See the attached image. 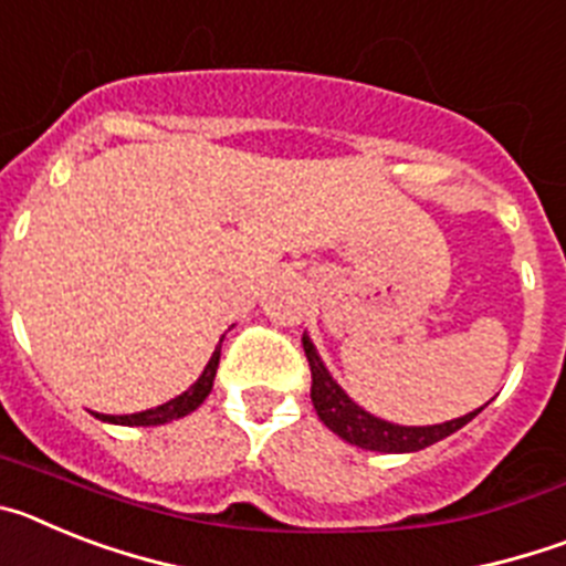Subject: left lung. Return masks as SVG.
I'll use <instances>...</instances> for the list:
<instances>
[{
    "label": "left lung",
    "mask_w": 566,
    "mask_h": 566,
    "mask_svg": "<svg viewBox=\"0 0 566 566\" xmlns=\"http://www.w3.org/2000/svg\"><path fill=\"white\" fill-rule=\"evenodd\" d=\"M303 348H306L308 365H312V402L314 411H317L319 422L326 424L328 431L337 433L339 439H345L348 444H357L363 451H377V453H413L422 451L428 444L439 442V439L451 437L459 428L470 422L473 417L484 411L464 413V417L448 419V422L439 424H397L388 422V419L374 417L371 411H365L363 405L354 402L348 394L343 391V385L332 377V371L326 368L323 357L314 348L312 337L303 334Z\"/></svg>",
    "instance_id": "8db88e82"
}]
</instances>
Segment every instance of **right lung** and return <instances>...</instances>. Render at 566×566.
<instances>
[{
    "mask_svg": "<svg viewBox=\"0 0 566 566\" xmlns=\"http://www.w3.org/2000/svg\"><path fill=\"white\" fill-rule=\"evenodd\" d=\"M218 363H221V345L212 352V357H209L201 377L195 379L187 391L178 394L175 399H169V402L158 405V408H147V411H138V413H122V417H113V413H96V419H102V422H109V424H127V428H135V424H138V428H149V424H167L172 422V419L187 417V413H192L195 408L209 397V391H212L214 374H218Z\"/></svg>",
    "mask_w": 566,
    "mask_h": 566,
    "instance_id": "1",
    "label": "right lung"
}]
</instances>
